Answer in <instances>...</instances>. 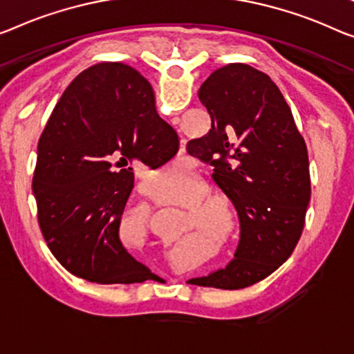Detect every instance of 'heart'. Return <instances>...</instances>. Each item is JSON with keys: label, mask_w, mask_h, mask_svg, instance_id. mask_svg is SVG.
Here are the masks:
<instances>
[{"label": "heart", "mask_w": 354, "mask_h": 354, "mask_svg": "<svg viewBox=\"0 0 354 354\" xmlns=\"http://www.w3.org/2000/svg\"><path fill=\"white\" fill-rule=\"evenodd\" d=\"M207 186L202 181H194L167 189L162 198L163 205H168V207L189 209V216H184L183 232L200 229L203 234L213 236L216 240H224L235 229L234 213H232L230 207L221 200L208 198L202 203L201 200L207 197ZM125 218L129 221L130 229L138 236V240H143L146 234L145 211L135 209L131 213H127ZM195 239H198V235ZM187 243L189 240L184 241L181 246Z\"/></svg>", "instance_id": "1"}]
</instances>
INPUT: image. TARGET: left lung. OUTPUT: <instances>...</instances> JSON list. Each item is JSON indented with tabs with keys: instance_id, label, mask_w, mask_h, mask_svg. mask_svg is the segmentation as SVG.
<instances>
[{
	"instance_id": "1",
	"label": "left lung",
	"mask_w": 354,
	"mask_h": 354,
	"mask_svg": "<svg viewBox=\"0 0 354 354\" xmlns=\"http://www.w3.org/2000/svg\"><path fill=\"white\" fill-rule=\"evenodd\" d=\"M198 98L211 129L187 151L214 167V183L239 213L240 241L225 268L189 281L248 288L286 262L302 235L312 194L307 146L277 84L250 65L213 71Z\"/></svg>"
}]
</instances>
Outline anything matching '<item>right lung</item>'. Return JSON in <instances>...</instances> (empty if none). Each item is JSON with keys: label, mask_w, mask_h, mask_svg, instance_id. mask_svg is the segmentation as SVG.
<instances>
[{"label": "right lung", "mask_w": 354, "mask_h": 354, "mask_svg": "<svg viewBox=\"0 0 354 354\" xmlns=\"http://www.w3.org/2000/svg\"><path fill=\"white\" fill-rule=\"evenodd\" d=\"M176 136L135 68L98 63L66 87L39 138L33 194L42 236L68 272L98 284L156 277L127 252L119 225L133 163L162 167Z\"/></svg>", "instance_id": "add662e5"}]
</instances>
